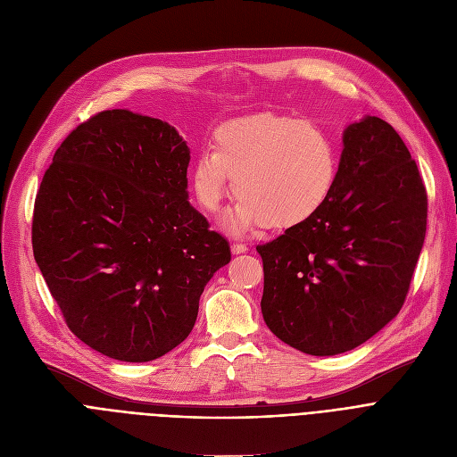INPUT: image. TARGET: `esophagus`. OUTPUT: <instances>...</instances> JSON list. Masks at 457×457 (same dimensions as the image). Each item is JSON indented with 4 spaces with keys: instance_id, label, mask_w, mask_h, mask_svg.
Listing matches in <instances>:
<instances>
[{
    "instance_id": "34e87169",
    "label": "esophagus",
    "mask_w": 457,
    "mask_h": 457,
    "mask_svg": "<svg viewBox=\"0 0 457 457\" xmlns=\"http://www.w3.org/2000/svg\"><path fill=\"white\" fill-rule=\"evenodd\" d=\"M246 250H248L246 245H240V242H233V245H231V253H235V255L245 253Z\"/></svg>"
}]
</instances>
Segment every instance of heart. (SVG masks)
I'll use <instances>...</instances> for the list:
<instances>
[{"instance_id":"heart-1","label":"heart","mask_w":457,"mask_h":457,"mask_svg":"<svg viewBox=\"0 0 457 457\" xmlns=\"http://www.w3.org/2000/svg\"><path fill=\"white\" fill-rule=\"evenodd\" d=\"M238 198L226 228L245 233L257 226L292 229L314 219L338 179V154L330 137L307 120L255 113L228 120L212 134V152L191 167L198 205L217 212L229 193Z\"/></svg>"}]
</instances>
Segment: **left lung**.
I'll list each match as a JSON object with an SVG mask.
<instances>
[{"instance_id": "1", "label": "left lung", "mask_w": 457, "mask_h": 457, "mask_svg": "<svg viewBox=\"0 0 457 457\" xmlns=\"http://www.w3.org/2000/svg\"><path fill=\"white\" fill-rule=\"evenodd\" d=\"M427 211L417 163L395 129L375 115L349 125L325 207L257 246L268 328L314 356L368 342L404 305Z\"/></svg>"}]
</instances>
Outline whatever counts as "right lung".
Instances as JSON below:
<instances>
[{"label":"right lung","mask_w":457,"mask_h":457,"mask_svg":"<svg viewBox=\"0 0 457 457\" xmlns=\"http://www.w3.org/2000/svg\"><path fill=\"white\" fill-rule=\"evenodd\" d=\"M191 150L174 127L106 110L58 146L35 200L33 252L79 340L120 361L156 360L195 327L231 261L189 204Z\"/></svg>","instance_id":"right-lung-1"}]
</instances>
